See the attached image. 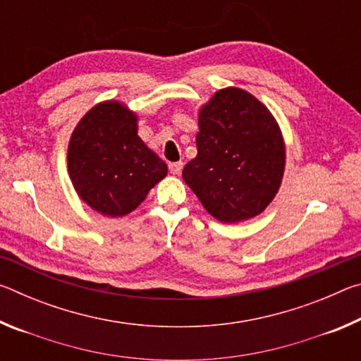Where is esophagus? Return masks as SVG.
Instances as JSON below:
<instances>
[{
    "label": "esophagus",
    "instance_id": "obj_1",
    "mask_svg": "<svg viewBox=\"0 0 361 361\" xmlns=\"http://www.w3.org/2000/svg\"><path fill=\"white\" fill-rule=\"evenodd\" d=\"M169 169H170V173H172V175H180L181 170H183V162L181 161L180 162H172L169 166Z\"/></svg>",
    "mask_w": 361,
    "mask_h": 361
}]
</instances>
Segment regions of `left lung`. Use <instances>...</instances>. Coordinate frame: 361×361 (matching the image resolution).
<instances>
[{"instance_id": "obj_1", "label": "left lung", "mask_w": 361, "mask_h": 361, "mask_svg": "<svg viewBox=\"0 0 361 361\" xmlns=\"http://www.w3.org/2000/svg\"><path fill=\"white\" fill-rule=\"evenodd\" d=\"M195 146L183 180L218 221L258 216L277 195L286 162L282 130L247 90L219 89L200 106Z\"/></svg>"}]
</instances>
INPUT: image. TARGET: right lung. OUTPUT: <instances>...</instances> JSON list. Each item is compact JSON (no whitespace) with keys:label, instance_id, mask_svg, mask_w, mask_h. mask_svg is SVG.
I'll return each instance as SVG.
<instances>
[{"label":"right lung","instance_id":"1","mask_svg":"<svg viewBox=\"0 0 361 361\" xmlns=\"http://www.w3.org/2000/svg\"><path fill=\"white\" fill-rule=\"evenodd\" d=\"M66 162L81 200L111 218L135 210L169 172L138 137V116L118 100L97 103L82 116L70 137Z\"/></svg>","mask_w":361,"mask_h":361}]
</instances>
